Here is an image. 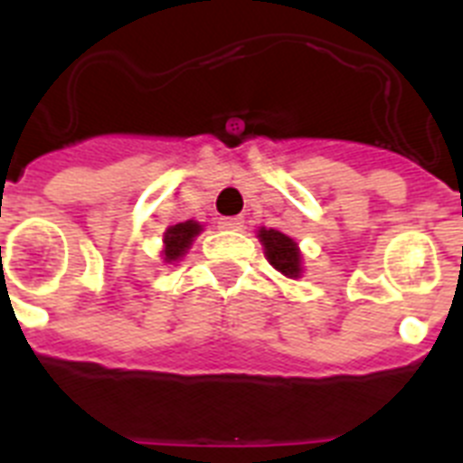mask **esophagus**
<instances>
[{"mask_svg": "<svg viewBox=\"0 0 463 463\" xmlns=\"http://www.w3.org/2000/svg\"><path fill=\"white\" fill-rule=\"evenodd\" d=\"M218 227L229 229V232H239V229H243V218H220Z\"/></svg>", "mask_w": 463, "mask_h": 463, "instance_id": "1", "label": "esophagus"}]
</instances>
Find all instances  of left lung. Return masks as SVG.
<instances>
[{
  "instance_id": "left-lung-1",
  "label": "left lung",
  "mask_w": 463,
  "mask_h": 463,
  "mask_svg": "<svg viewBox=\"0 0 463 463\" xmlns=\"http://www.w3.org/2000/svg\"><path fill=\"white\" fill-rule=\"evenodd\" d=\"M260 241L264 245V255L271 261V267L280 271L282 276L298 278L304 267H301V252H298L297 241L289 239L278 229H260Z\"/></svg>"
}]
</instances>
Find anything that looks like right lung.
I'll return each mask as SVG.
<instances>
[{"instance_id": "add662e5", "label": "right lung", "mask_w": 463, "mask_h": 463, "mask_svg": "<svg viewBox=\"0 0 463 463\" xmlns=\"http://www.w3.org/2000/svg\"><path fill=\"white\" fill-rule=\"evenodd\" d=\"M202 232V224L194 222V220H187V222H178L174 227H169L165 232V261H175L181 260L187 250H190L194 236H199Z\"/></svg>"}]
</instances>
